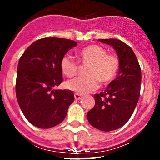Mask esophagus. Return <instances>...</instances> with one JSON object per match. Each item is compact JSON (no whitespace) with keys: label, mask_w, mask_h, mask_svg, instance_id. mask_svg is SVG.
Instances as JSON below:
<instances>
[{"label":"esophagus","mask_w":160,"mask_h":160,"mask_svg":"<svg viewBox=\"0 0 160 160\" xmlns=\"http://www.w3.org/2000/svg\"><path fill=\"white\" fill-rule=\"evenodd\" d=\"M74 98H75L76 100H80L82 98V96L81 94H78V93H75V94H74Z\"/></svg>","instance_id":"esophagus-1"}]
</instances>
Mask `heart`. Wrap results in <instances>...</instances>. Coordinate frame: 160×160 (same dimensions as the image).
<instances>
[{"mask_svg":"<svg viewBox=\"0 0 160 160\" xmlns=\"http://www.w3.org/2000/svg\"><path fill=\"white\" fill-rule=\"evenodd\" d=\"M78 58L82 64H89L86 77L68 81L66 88L79 94L93 92L99 87V82L108 84L117 75L119 69V60L115 55L108 54L104 48L98 45H89L78 53ZM61 70L67 78L74 77L78 73V64L71 56L65 55L60 62Z\"/></svg>","mask_w":160,"mask_h":160,"instance_id":"obj_1","label":"heart"}]
</instances>
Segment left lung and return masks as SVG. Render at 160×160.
Returning a JSON list of instances; mask_svg holds the SVG:
<instances>
[{"mask_svg": "<svg viewBox=\"0 0 160 160\" xmlns=\"http://www.w3.org/2000/svg\"><path fill=\"white\" fill-rule=\"evenodd\" d=\"M112 46L119 60L117 78L104 92L94 94L95 105L87 114L90 125L103 131L122 128L128 122L138 103L141 87V69L132 49L118 39H99Z\"/></svg>", "mask_w": 160, "mask_h": 160, "instance_id": "left-lung-1", "label": "left lung"}]
</instances>
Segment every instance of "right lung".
Segmentation results:
<instances>
[{"label": "right lung", "mask_w": 160, "mask_h": 160, "mask_svg": "<svg viewBox=\"0 0 160 160\" xmlns=\"http://www.w3.org/2000/svg\"><path fill=\"white\" fill-rule=\"evenodd\" d=\"M74 41L58 38H42L32 43L20 58L16 96L27 120L37 128L47 129L66 118L74 101L71 90H55L62 82L60 62Z\"/></svg>", "instance_id": "right-lung-1"}]
</instances>
